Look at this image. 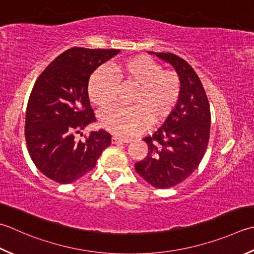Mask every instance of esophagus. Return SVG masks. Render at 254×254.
<instances>
[{"mask_svg":"<svg viewBox=\"0 0 254 254\" xmlns=\"http://www.w3.org/2000/svg\"><path fill=\"white\" fill-rule=\"evenodd\" d=\"M111 141L113 144H118V143H128L131 142V138L127 137H119V136H112Z\"/></svg>","mask_w":254,"mask_h":254,"instance_id":"1","label":"esophagus"}]
</instances>
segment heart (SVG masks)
Masks as SVG:
<instances>
[{
	"mask_svg": "<svg viewBox=\"0 0 254 254\" xmlns=\"http://www.w3.org/2000/svg\"><path fill=\"white\" fill-rule=\"evenodd\" d=\"M118 81L136 87L130 99L132 107L104 111L99 122L120 136L138 134L150 121L156 124L164 120L175 108L182 92L181 78L175 71L163 70L160 64L141 55L113 64L111 71L106 67L98 68L88 84L90 101L99 109L111 107L117 98Z\"/></svg>",
	"mask_w": 254,
	"mask_h": 254,
	"instance_id": "b5f03b06",
	"label": "heart"
}]
</instances>
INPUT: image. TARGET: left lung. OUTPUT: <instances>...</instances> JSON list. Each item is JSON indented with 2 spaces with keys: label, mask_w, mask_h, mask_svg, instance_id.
Instances as JSON below:
<instances>
[{
  "label": "left lung",
  "mask_w": 254,
  "mask_h": 254,
  "mask_svg": "<svg viewBox=\"0 0 254 254\" xmlns=\"http://www.w3.org/2000/svg\"><path fill=\"white\" fill-rule=\"evenodd\" d=\"M171 64L182 81L174 110L152 135L144 137L148 153L135 164L136 173L153 187L170 188L185 181L199 165L210 135V107L199 77L183 58L154 53Z\"/></svg>",
  "instance_id": "8db88e82"
}]
</instances>
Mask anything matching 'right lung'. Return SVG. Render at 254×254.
Masks as SVG:
<instances>
[{"label": "right lung", "mask_w": 254, "mask_h": 254, "mask_svg": "<svg viewBox=\"0 0 254 254\" xmlns=\"http://www.w3.org/2000/svg\"><path fill=\"white\" fill-rule=\"evenodd\" d=\"M120 49L73 47L39 74L28 99L25 138L29 156L45 176L70 184L96 166L111 135L93 131L84 141L76 134L96 120L88 97L91 73Z\"/></svg>", "instance_id": "1"}]
</instances>
